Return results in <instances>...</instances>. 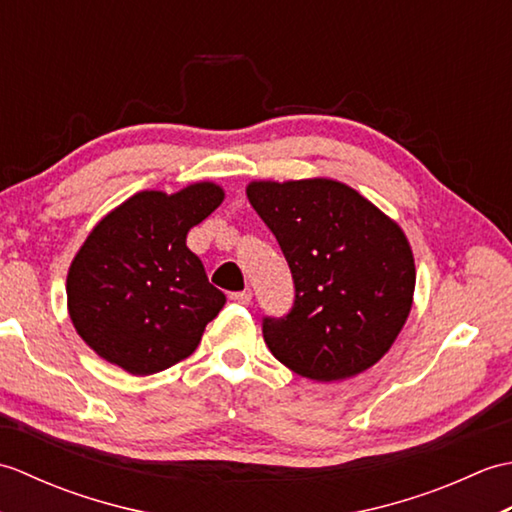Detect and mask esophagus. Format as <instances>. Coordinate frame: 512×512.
<instances>
[{
	"mask_svg": "<svg viewBox=\"0 0 512 512\" xmlns=\"http://www.w3.org/2000/svg\"><path fill=\"white\" fill-rule=\"evenodd\" d=\"M231 299L242 303V306H248L250 303V290H242V292H231Z\"/></svg>",
	"mask_w": 512,
	"mask_h": 512,
	"instance_id": "obj_1",
	"label": "esophagus"
}]
</instances>
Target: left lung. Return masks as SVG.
<instances>
[{
    "label": "left lung",
    "mask_w": 512,
    "mask_h": 512,
    "mask_svg": "<svg viewBox=\"0 0 512 512\" xmlns=\"http://www.w3.org/2000/svg\"><path fill=\"white\" fill-rule=\"evenodd\" d=\"M246 195L295 279L292 310L264 319L268 350L317 383L376 365L413 306L416 264L405 231L332 178L253 180Z\"/></svg>",
    "instance_id": "left-lung-1"
}]
</instances>
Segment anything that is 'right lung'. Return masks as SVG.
Here are the masks:
<instances>
[{
  "mask_svg": "<svg viewBox=\"0 0 512 512\" xmlns=\"http://www.w3.org/2000/svg\"><path fill=\"white\" fill-rule=\"evenodd\" d=\"M224 202L220 184L138 191L96 224L68 270V314L103 361L134 376L180 363L224 308L187 235Z\"/></svg>",
  "mask_w": 512,
  "mask_h": 512,
  "instance_id": "add662e5",
  "label": "right lung"
}]
</instances>
